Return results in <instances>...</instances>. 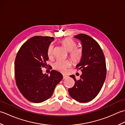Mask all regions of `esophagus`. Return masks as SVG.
<instances>
[{
    "label": "esophagus",
    "instance_id": "1",
    "mask_svg": "<svg viewBox=\"0 0 125 125\" xmlns=\"http://www.w3.org/2000/svg\"><path fill=\"white\" fill-rule=\"evenodd\" d=\"M67 77H68V76L67 75H63V79H65L67 78Z\"/></svg>",
    "mask_w": 125,
    "mask_h": 125
}]
</instances>
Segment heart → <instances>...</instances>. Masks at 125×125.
Listing matches in <instances>:
<instances>
[{
    "instance_id": "heart-1",
    "label": "heart",
    "mask_w": 125,
    "mask_h": 125,
    "mask_svg": "<svg viewBox=\"0 0 125 125\" xmlns=\"http://www.w3.org/2000/svg\"><path fill=\"white\" fill-rule=\"evenodd\" d=\"M60 43L68 52H69V54L71 61L76 63L81 60L82 56V49L76 48V43L73 40L69 38H66L62 40ZM53 50L54 46L52 44H50L47 51V54L49 58L52 57ZM71 64V62L69 61H58L54 63L53 68L54 69L61 73H65L67 69L69 68Z\"/></svg>"
}]
</instances>
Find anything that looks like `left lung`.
Masks as SVG:
<instances>
[{
	"label": "left lung",
	"instance_id": "1",
	"mask_svg": "<svg viewBox=\"0 0 125 125\" xmlns=\"http://www.w3.org/2000/svg\"><path fill=\"white\" fill-rule=\"evenodd\" d=\"M74 38L82 43V56L76 67L81 70L82 74L79 80L73 75L70 76L75 83L68 91L73 99L86 103L97 96L104 83L106 76L105 58L99 44L91 36L79 34Z\"/></svg>",
	"mask_w": 125,
	"mask_h": 125
}]
</instances>
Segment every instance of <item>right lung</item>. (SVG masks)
<instances>
[{"mask_svg": "<svg viewBox=\"0 0 125 125\" xmlns=\"http://www.w3.org/2000/svg\"><path fill=\"white\" fill-rule=\"evenodd\" d=\"M54 38L35 36L21 47L15 60L16 84L24 97L35 103L52 97L56 85L63 78L60 72L52 70L50 75L42 73L49 59L47 51Z\"/></svg>", "mask_w": 125, "mask_h": 125, "instance_id": "1", "label": "right lung"}]
</instances>
